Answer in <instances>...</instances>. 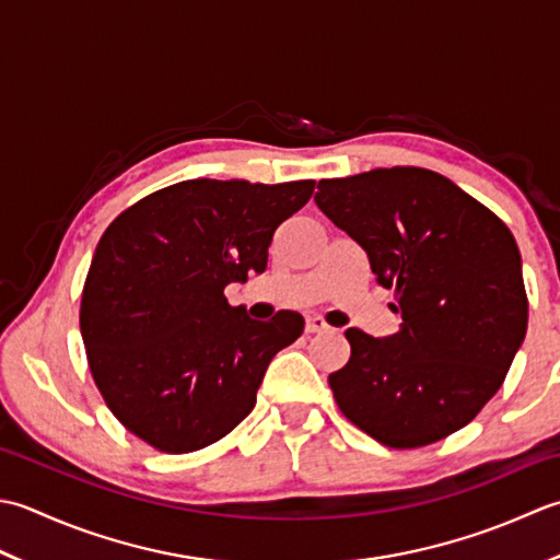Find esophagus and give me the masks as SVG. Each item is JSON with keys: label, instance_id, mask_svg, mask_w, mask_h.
I'll return each mask as SVG.
<instances>
[{"label": "esophagus", "instance_id": "1", "mask_svg": "<svg viewBox=\"0 0 560 560\" xmlns=\"http://www.w3.org/2000/svg\"><path fill=\"white\" fill-rule=\"evenodd\" d=\"M324 330H328V324L324 322V316L306 314V334H324Z\"/></svg>", "mask_w": 560, "mask_h": 560}]
</instances>
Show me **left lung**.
<instances>
[{
	"label": "left lung",
	"instance_id": "8db88e82",
	"mask_svg": "<svg viewBox=\"0 0 560 560\" xmlns=\"http://www.w3.org/2000/svg\"><path fill=\"white\" fill-rule=\"evenodd\" d=\"M314 202L368 254L404 322L384 338L346 330L350 360L328 376L338 408L394 450L471 423L527 334L515 236L450 178L418 166L318 180Z\"/></svg>",
	"mask_w": 560,
	"mask_h": 560
}]
</instances>
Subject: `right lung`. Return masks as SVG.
<instances>
[{"label":"right lung","mask_w":560,"mask_h":560,"mask_svg":"<svg viewBox=\"0 0 560 560\" xmlns=\"http://www.w3.org/2000/svg\"><path fill=\"white\" fill-rule=\"evenodd\" d=\"M314 180L192 178L135 202L101 236L79 326L91 374L120 423L186 454L232 432L256 406L270 360L304 330L230 306L224 288L264 272L278 226Z\"/></svg>","instance_id":"add662e5"}]
</instances>
